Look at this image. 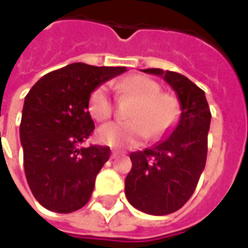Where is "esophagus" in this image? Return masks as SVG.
Segmentation results:
<instances>
[{"label":"esophagus","instance_id":"1","mask_svg":"<svg viewBox=\"0 0 248 248\" xmlns=\"http://www.w3.org/2000/svg\"><path fill=\"white\" fill-rule=\"evenodd\" d=\"M118 156H119V151L113 150V153H111V159H115V158H118Z\"/></svg>","mask_w":248,"mask_h":248}]
</instances>
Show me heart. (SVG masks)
Returning <instances> with one entry per match:
<instances>
[{"instance_id": "obj_1", "label": "heart", "mask_w": 248, "mask_h": 248, "mask_svg": "<svg viewBox=\"0 0 248 248\" xmlns=\"http://www.w3.org/2000/svg\"><path fill=\"white\" fill-rule=\"evenodd\" d=\"M119 99H133L126 122L103 124L98 140L114 147H135L149 137L158 140L166 137L181 117V103L175 95L162 93L161 85L146 76L124 78L117 85ZM115 103L106 85L97 86L89 97V111L97 121H106L114 113Z\"/></svg>"}]
</instances>
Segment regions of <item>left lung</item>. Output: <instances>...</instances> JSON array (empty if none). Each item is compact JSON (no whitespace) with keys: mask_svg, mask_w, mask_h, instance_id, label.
Listing matches in <instances>:
<instances>
[{"mask_svg":"<svg viewBox=\"0 0 248 248\" xmlns=\"http://www.w3.org/2000/svg\"><path fill=\"white\" fill-rule=\"evenodd\" d=\"M143 71L163 77L177 93L182 114L169 138L130 154L133 167L124 192L140 211L167 215L182 207L197 188L207 158L211 113L204 92L187 77L162 69Z\"/></svg>","mask_w":248,"mask_h":248,"instance_id":"8db88e82","label":"left lung"}]
</instances>
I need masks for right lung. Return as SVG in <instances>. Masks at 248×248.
I'll return each instance as SVG.
<instances>
[{
    "label": "right lung",
    "instance_id": "add662e5",
    "mask_svg": "<svg viewBox=\"0 0 248 248\" xmlns=\"http://www.w3.org/2000/svg\"><path fill=\"white\" fill-rule=\"evenodd\" d=\"M124 71L76 62L42 77L25 97L19 124L25 175L47 210L73 213L89 202L95 177L110 158L108 146L78 147L95 129L89 97Z\"/></svg>",
    "mask_w": 248,
    "mask_h": 248
}]
</instances>
